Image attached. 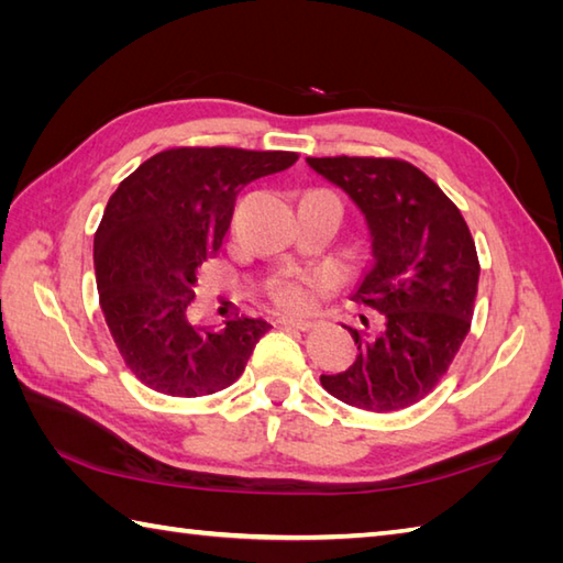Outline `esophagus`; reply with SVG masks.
Masks as SVG:
<instances>
[{
    "instance_id": "34e87169",
    "label": "esophagus",
    "mask_w": 563,
    "mask_h": 563,
    "mask_svg": "<svg viewBox=\"0 0 563 563\" xmlns=\"http://www.w3.org/2000/svg\"><path fill=\"white\" fill-rule=\"evenodd\" d=\"M278 324L285 329H297V331H309L314 327L309 319H292V317H280Z\"/></svg>"
}]
</instances>
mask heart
Masks as SVG:
<instances>
[{"label":"heart","instance_id":"b5f03b06","mask_svg":"<svg viewBox=\"0 0 563 563\" xmlns=\"http://www.w3.org/2000/svg\"><path fill=\"white\" fill-rule=\"evenodd\" d=\"M319 280H321L319 275H312V273L283 275V278L271 283L268 295L271 300L283 309H290V312H305V309H309L314 302V288L319 285Z\"/></svg>","mask_w":563,"mask_h":563}]
</instances>
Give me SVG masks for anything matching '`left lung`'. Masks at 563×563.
Masks as SVG:
<instances>
[{"label":"left lung","mask_w":563,"mask_h":563,"mask_svg":"<svg viewBox=\"0 0 563 563\" xmlns=\"http://www.w3.org/2000/svg\"><path fill=\"white\" fill-rule=\"evenodd\" d=\"M351 196L373 239V268L353 302L379 314L351 329L357 355L321 375L331 397L389 413L428 397L472 327L479 256L457 206L418 166L394 157H307Z\"/></svg>","instance_id":"left-lung-1"}]
</instances>
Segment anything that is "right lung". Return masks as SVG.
<instances>
[{
	"mask_svg": "<svg viewBox=\"0 0 563 563\" xmlns=\"http://www.w3.org/2000/svg\"><path fill=\"white\" fill-rule=\"evenodd\" d=\"M297 157L172 147L115 188L93 234V268L115 349L142 385L169 397H206L242 377L268 321L236 317L210 329L190 324L186 309L196 271L220 251L242 188Z\"/></svg>",
	"mask_w": 563,
	"mask_h": 563,
	"instance_id": "right-lung-1",
	"label": "right lung"
}]
</instances>
